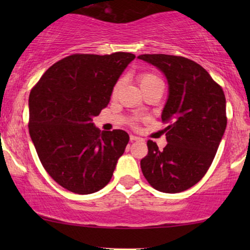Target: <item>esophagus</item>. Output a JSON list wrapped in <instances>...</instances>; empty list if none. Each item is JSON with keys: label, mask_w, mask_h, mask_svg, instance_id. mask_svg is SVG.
Instances as JSON below:
<instances>
[{"label": "esophagus", "mask_w": 250, "mask_h": 250, "mask_svg": "<svg viewBox=\"0 0 250 250\" xmlns=\"http://www.w3.org/2000/svg\"><path fill=\"white\" fill-rule=\"evenodd\" d=\"M129 140H131V141H139V140H141V138H139V136L136 135H131L129 136Z\"/></svg>", "instance_id": "obj_1"}]
</instances>
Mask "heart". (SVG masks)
Listing matches in <instances>:
<instances>
[{
	"label": "heart",
	"mask_w": 250,
	"mask_h": 250,
	"mask_svg": "<svg viewBox=\"0 0 250 250\" xmlns=\"http://www.w3.org/2000/svg\"><path fill=\"white\" fill-rule=\"evenodd\" d=\"M138 81H139L140 85H141L142 90H145V88L151 86V85L163 84L162 80H160V78L157 76L156 74L151 73V71H142V73H140L139 76H138ZM122 84H123L122 78L116 82L114 87H112V91H111L112 95L117 94V92L119 91V88H121Z\"/></svg>",
	"instance_id": "heart-1"
}]
</instances>
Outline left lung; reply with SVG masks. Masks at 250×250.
<instances>
[{
    "instance_id": "8db88e82",
    "label": "left lung",
    "mask_w": 250,
    "mask_h": 250,
    "mask_svg": "<svg viewBox=\"0 0 250 250\" xmlns=\"http://www.w3.org/2000/svg\"><path fill=\"white\" fill-rule=\"evenodd\" d=\"M165 74L169 94L162 119L167 145L159 150L149 140L141 169L153 189L176 193L193 187L209 168L227 127L225 95L199 63L180 56L138 57Z\"/></svg>"
}]
</instances>
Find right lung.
I'll return each mask as SVG.
<instances>
[{"instance_id":"obj_1","label":"right lung","mask_w":250,"mask_h":250,"mask_svg":"<svg viewBox=\"0 0 250 250\" xmlns=\"http://www.w3.org/2000/svg\"><path fill=\"white\" fill-rule=\"evenodd\" d=\"M135 56L75 53L51 66L29 94L30 138L44 169L78 194L101 190L111 180L129 136L93 126L112 87Z\"/></svg>"}]
</instances>
